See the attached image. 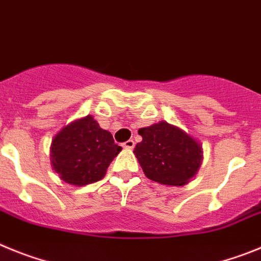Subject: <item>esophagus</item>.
I'll use <instances>...</instances> for the list:
<instances>
[{"mask_svg": "<svg viewBox=\"0 0 261 261\" xmlns=\"http://www.w3.org/2000/svg\"><path fill=\"white\" fill-rule=\"evenodd\" d=\"M134 145H135V142H134V140H131V139L123 143V148H126V149H133Z\"/></svg>", "mask_w": 261, "mask_h": 261, "instance_id": "esophagus-1", "label": "esophagus"}]
</instances>
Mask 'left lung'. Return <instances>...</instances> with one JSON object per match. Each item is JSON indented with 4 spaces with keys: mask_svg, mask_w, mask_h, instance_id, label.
Wrapping results in <instances>:
<instances>
[{
    "mask_svg": "<svg viewBox=\"0 0 261 261\" xmlns=\"http://www.w3.org/2000/svg\"><path fill=\"white\" fill-rule=\"evenodd\" d=\"M143 140L134 149L145 177L168 186H183L200 168L203 154L196 140L161 121L140 128Z\"/></svg>",
    "mask_w": 261,
    "mask_h": 261,
    "instance_id": "8db88e82",
    "label": "left lung"
}]
</instances>
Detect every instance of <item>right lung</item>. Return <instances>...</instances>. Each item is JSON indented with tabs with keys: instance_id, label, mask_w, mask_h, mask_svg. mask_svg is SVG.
<instances>
[{
	"instance_id": "obj_1",
	"label": "right lung",
	"mask_w": 261,
	"mask_h": 261,
	"mask_svg": "<svg viewBox=\"0 0 261 261\" xmlns=\"http://www.w3.org/2000/svg\"><path fill=\"white\" fill-rule=\"evenodd\" d=\"M122 147L109 131L98 126L92 116L65 126L51 142V166L60 178L74 186L97 182Z\"/></svg>"
}]
</instances>
